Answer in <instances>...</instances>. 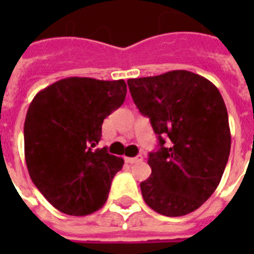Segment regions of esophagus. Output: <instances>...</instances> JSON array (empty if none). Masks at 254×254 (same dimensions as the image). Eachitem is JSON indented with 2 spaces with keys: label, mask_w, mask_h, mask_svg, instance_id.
Returning <instances> with one entry per match:
<instances>
[{
  "label": "esophagus",
  "mask_w": 254,
  "mask_h": 254,
  "mask_svg": "<svg viewBox=\"0 0 254 254\" xmlns=\"http://www.w3.org/2000/svg\"><path fill=\"white\" fill-rule=\"evenodd\" d=\"M141 161H142V157H141V155H138V157H134V158L125 157V162L130 163V165H133V163H137V162H141Z\"/></svg>",
  "instance_id": "1"
}]
</instances>
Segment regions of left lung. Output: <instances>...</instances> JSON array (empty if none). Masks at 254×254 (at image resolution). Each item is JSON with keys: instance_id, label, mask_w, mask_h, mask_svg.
<instances>
[{"instance_id": "left-lung-1", "label": "left lung", "mask_w": 254, "mask_h": 254, "mask_svg": "<svg viewBox=\"0 0 254 254\" xmlns=\"http://www.w3.org/2000/svg\"><path fill=\"white\" fill-rule=\"evenodd\" d=\"M127 85L159 139L147 159L151 175L139 185L143 200L165 216L192 212L216 190L228 162L231 130L220 92L186 69L129 79Z\"/></svg>"}]
</instances>
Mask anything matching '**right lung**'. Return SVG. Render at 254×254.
I'll use <instances>...</instances> for the list:
<instances>
[{"mask_svg":"<svg viewBox=\"0 0 254 254\" xmlns=\"http://www.w3.org/2000/svg\"><path fill=\"white\" fill-rule=\"evenodd\" d=\"M121 80L67 77L35 95L26 115L25 159L30 178L61 212L85 216L105 204L124 159L93 149L104 119L123 105Z\"/></svg>","mask_w":254,"mask_h":254,"instance_id":"1","label":"right lung"}]
</instances>
